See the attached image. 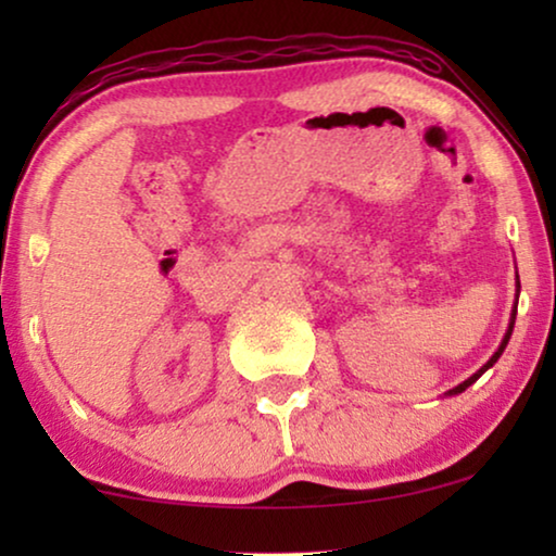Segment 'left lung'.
I'll use <instances>...</instances> for the list:
<instances>
[{"mask_svg": "<svg viewBox=\"0 0 556 556\" xmlns=\"http://www.w3.org/2000/svg\"><path fill=\"white\" fill-rule=\"evenodd\" d=\"M519 288H521V286H519V276H516V299H519ZM514 321H516V306H514V311H511V321H508V329H506V333H504V339H501V344H498V349H496V352H493V356H491V359H489V362H485V364H483V367L476 371V375H470V377L466 379V382H460L458 387H453V390H447V392H445V397H453V394H460V392H466V390H468V387H470V384H473V382H476V379H478V377H481L485 369H491V367H493V364H496V362H498V356H501V354H504V349H506V344H508V339H511V331H514Z\"/></svg>", "mask_w": 556, "mask_h": 556, "instance_id": "obj_1", "label": "left lung"}]
</instances>
